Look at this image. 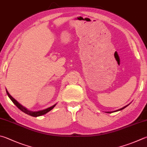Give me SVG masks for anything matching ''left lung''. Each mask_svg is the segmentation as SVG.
<instances>
[{"label":"left lung","instance_id":"8db88e82","mask_svg":"<svg viewBox=\"0 0 147 147\" xmlns=\"http://www.w3.org/2000/svg\"><path fill=\"white\" fill-rule=\"evenodd\" d=\"M129 105H126V106H125V107H123V108H121V109H118V110H117V111H115L114 112H117V111H121V110H123V109H125V107H127ZM108 113H113V112H107Z\"/></svg>","mask_w":147,"mask_h":147}]
</instances>
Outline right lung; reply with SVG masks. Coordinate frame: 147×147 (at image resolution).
I'll return each instance as SVG.
<instances>
[{
	"label": "right lung",
	"instance_id": "right-lung-1",
	"mask_svg": "<svg viewBox=\"0 0 147 147\" xmlns=\"http://www.w3.org/2000/svg\"><path fill=\"white\" fill-rule=\"evenodd\" d=\"M6 92H7V94L9 98H10V100L13 101V103L15 104V105L17 107L20 109V111H22L24 113L28 114L29 116H34V117H37V116H42V115H44V114H46V113H47L48 112H49L51 110H52V109L55 107V105H57V104H55V105H53L51 107H50L47 108L46 109H44V110H42V111H35V112H33V111H30L28 110L27 109H26L25 107H24L20 105V104L18 102L17 100H15L14 98H13L11 96L9 92H7V90H6Z\"/></svg>",
	"mask_w": 147,
	"mask_h": 147
}]
</instances>
